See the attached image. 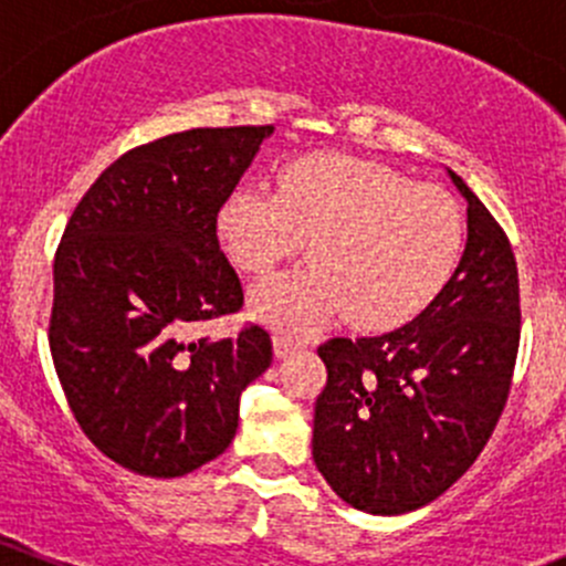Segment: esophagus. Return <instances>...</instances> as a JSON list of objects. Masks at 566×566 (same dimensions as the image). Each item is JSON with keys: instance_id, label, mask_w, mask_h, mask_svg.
<instances>
[{"instance_id": "34e87169", "label": "esophagus", "mask_w": 566, "mask_h": 566, "mask_svg": "<svg viewBox=\"0 0 566 566\" xmlns=\"http://www.w3.org/2000/svg\"><path fill=\"white\" fill-rule=\"evenodd\" d=\"M295 347H301V339H295V336L284 334V331H276V334H273V353H276L279 358L290 356V353H293Z\"/></svg>"}]
</instances>
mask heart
Returning <instances> with one entry per match:
<instances>
[{
    "label": "heart",
    "mask_w": 566,
    "mask_h": 566,
    "mask_svg": "<svg viewBox=\"0 0 566 566\" xmlns=\"http://www.w3.org/2000/svg\"><path fill=\"white\" fill-rule=\"evenodd\" d=\"M216 230L230 260L256 276L310 241L312 262L254 290L256 315L284 328L336 312L358 328L408 323L447 287L462 249V213L443 188L342 153L287 164L276 191L232 188Z\"/></svg>",
    "instance_id": "1"
}]
</instances>
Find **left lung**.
<instances>
[{
  "label": "left lung",
  "mask_w": 566,
  "mask_h": 566,
  "mask_svg": "<svg viewBox=\"0 0 566 566\" xmlns=\"http://www.w3.org/2000/svg\"><path fill=\"white\" fill-rule=\"evenodd\" d=\"M468 202V241L432 304L380 336L317 347L328 380L315 402L312 458L345 504L405 515L473 465L510 397L521 287L510 238L449 169Z\"/></svg>",
  "instance_id": "8db88e82"
}]
</instances>
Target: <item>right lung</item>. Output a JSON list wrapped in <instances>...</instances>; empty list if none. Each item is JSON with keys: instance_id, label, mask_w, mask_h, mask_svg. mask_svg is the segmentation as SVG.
<instances>
[{"instance_id": "obj_1", "label": "right lung", "mask_w": 566, "mask_h": 566, "mask_svg": "<svg viewBox=\"0 0 566 566\" xmlns=\"http://www.w3.org/2000/svg\"><path fill=\"white\" fill-rule=\"evenodd\" d=\"M273 125L191 128L119 156L73 210L54 256L49 345L84 436L128 471L175 479L219 458L271 336L193 339L243 306L216 235L227 193Z\"/></svg>"}]
</instances>
